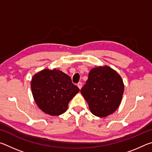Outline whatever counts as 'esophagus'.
<instances>
[{
    "label": "esophagus",
    "mask_w": 152,
    "mask_h": 152,
    "mask_svg": "<svg viewBox=\"0 0 152 152\" xmlns=\"http://www.w3.org/2000/svg\"><path fill=\"white\" fill-rule=\"evenodd\" d=\"M77 86H78V87L79 88V89L80 90V89L82 88V82H79L78 83V84H77Z\"/></svg>",
    "instance_id": "esophagus-1"
}]
</instances>
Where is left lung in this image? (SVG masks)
<instances>
[{
  "label": "left lung",
  "instance_id": "left-lung-1",
  "mask_svg": "<svg viewBox=\"0 0 152 152\" xmlns=\"http://www.w3.org/2000/svg\"><path fill=\"white\" fill-rule=\"evenodd\" d=\"M124 84L121 77L109 66L92 68L80 92L95 116L105 117L111 115L121 102Z\"/></svg>",
  "mask_w": 152,
  "mask_h": 152
}]
</instances>
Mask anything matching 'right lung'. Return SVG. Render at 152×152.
I'll return each instance as SVG.
<instances>
[{"label":"right lung","mask_w":152,"mask_h":152,"mask_svg":"<svg viewBox=\"0 0 152 152\" xmlns=\"http://www.w3.org/2000/svg\"><path fill=\"white\" fill-rule=\"evenodd\" d=\"M31 88L38 107L51 116L65 113L69 102L80 91L70 76L56 68H45L35 74Z\"/></svg>","instance_id":"add662e5"}]
</instances>
